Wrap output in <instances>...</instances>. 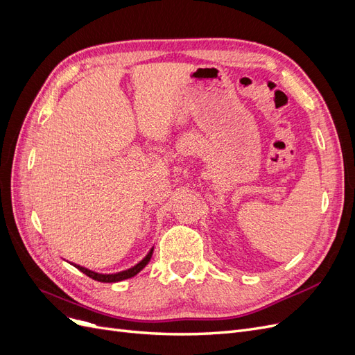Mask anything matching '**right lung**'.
I'll use <instances>...</instances> for the list:
<instances>
[{"label": "right lung", "instance_id": "right-lung-1", "mask_svg": "<svg viewBox=\"0 0 355 355\" xmlns=\"http://www.w3.org/2000/svg\"><path fill=\"white\" fill-rule=\"evenodd\" d=\"M153 252H154V247L151 250H149V253L144 257V259L139 262L137 265L132 266L130 270H125V271H121V272H116V274H99V272H94V271H90L87 270V268L84 266H80V265H73L77 270H80L81 272H84L87 277L93 278V280L96 282H101V283H116V282H121V280H127V278H132L135 277L136 274L141 272L144 268L148 265V262L151 261V256H153Z\"/></svg>", "mask_w": 355, "mask_h": 355}]
</instances>
